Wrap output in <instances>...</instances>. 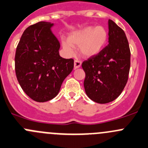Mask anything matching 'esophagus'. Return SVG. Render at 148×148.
<instances>
[{
    "instance_id": "esophagus-1",
    "label": "esophagus",
    "mask_w": 148,
    "mask_h": 148,
    "mask_svg": "<svg viewBox=\"0 0 148 148\" xmlns=\"http://www.w3.org/2000/svg\"><path fill=\"white\" fill-rule=\"evenodd\" d=\"M81 61H79V60L76 59L75 61H74V69H77L79 68L80 66H81Z\"/></svg>"
}]
</instances>
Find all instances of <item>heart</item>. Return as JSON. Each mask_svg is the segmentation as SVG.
<instances>
[{
	"label": "heart",
	"instance_id": "1",
	"mask_svg": "<svg viewBox=\"0 0 148 148\" xmlns=\"http://www.w3.org/2000/svg\"><path fill=\"white\" fill-rule=\"evenodd\" d=\"M108 32L103 26H87L68 35L67 41H62V46L69 54H72V47H79V52L84 57L98 55L107 45Z\"/></svg>",
	"mask_w": 148,
	"mask_h": 148
}]
</instances>
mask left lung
<instances>
[{
  "label": "left lung",
  "mask_w": 148,
  "mask_h": 148,
  "mask_svg": "<svg viewBox=\"0 0 148 148\" xmlns=\"http://www.w3.org/2000/svg\"><path fill=\"white\" fill-rule=\"evenodd\" d=\"M130 50L125 32L108 20V45L95 56L82 63L84 87L89 98L97 103L116 99L128 80Z\"/></svg>",
  "instance_id": "left-lung-1"
}]
</instances>
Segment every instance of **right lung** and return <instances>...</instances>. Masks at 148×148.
Wrapping results in <instances>:
<instances>
[{"label":"right lung","mask_w":148,"mask_h":148,"mask_svg":"<svg viewBox=\"0 0 148 148\" xmlns=\"http://www.w3.org/2000/svg\"><path fill=\"white\" fill-rule=\"evenodd\" d=\"M53 23L40 21L27 27L15 55L16 78L24 92L40 103L58 94L66 77L72 71L74 60L59 55L60 42L52 31Z\"/></svg>","instance_id":"obj_1"}]
</instances>
